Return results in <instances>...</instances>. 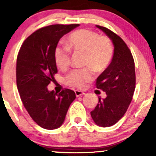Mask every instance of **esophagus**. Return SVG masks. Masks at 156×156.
<instances>
[{"label": "esophagus", "mask_w": 156, "mask_h": 156, "mask_svg": "<svg viewBox=\"0 0 156 156\" xmlns=\"http://www.w3.org/2000/svg\"><path fill=\"white\" fill-rule=\"evenodd\" d=\"M75 95H76V97H80V96H82L84 94V92H82V91H81V90H75Z\"/></svg>", "instance_id": "obj_1"}]
</instances>
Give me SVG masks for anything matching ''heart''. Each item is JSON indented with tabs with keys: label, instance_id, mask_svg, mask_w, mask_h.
<instances>
[{
	"label": "heart",
	"instance_id": "b5f03b06",
	"mask_svg": "<svg viewBox=\"0 0 156 156\" xmlns=\"http://www.w3.org/2000/svg\"><path fill=\"white\" fill-rule=\"evenodd\" d=\"M66 47H56L54 59L56 66L62 70L69 68L71 63L70 50L84 53V65L90 68L74 69L65 78V82L70 87L84 89L94 79V69L102 72L107 69L113 56V48L108 37L100 36L90 29H79L72 32L66 40Z\"/></svg>",
	"mask_w": 156,
	"mask_h": 156
}]
</instances>
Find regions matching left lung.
Masks as SVG:
<instances>
[{"instance_id": "8db88e82", "label": "left lung", "mask_w": 156, "mask_h": 156, "mask_svg": "<svg viewBox=\"0 0 156 156\" xmlns=\"http://www.w3.org/2000/svg\"><path fill=\"white\" fill-rule=\"evenodd\" d=\"M97 27L106 33L114 45L111 63L96 82L98 89L106 92V97H98V103L90 112L96 125L106 127L117 123L127 112L134 93L136 75L134 60L125 42L107 28Z\"/></svg>"}]
</instances>
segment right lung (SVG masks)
<instances>
[{
  "label": "right lung",
  "instance_id": "right-lung-1",
  "mask_svg": "<svg viewBox=\"0 0 156 156\" xmlns=\"http://www.w3.org/2000/svg\"><path fill=\"white\" fill-rule=\"evenodd\" d=\"M78 24L51 25L41 28L22 44L16 59V85L23 106L34 122L48 130L63 123L76 96L70 89L49 91L57 73L54 50L59 39Z\"/></svg>",
  "mask_w": 156,
  "mask_h": 156
}]
</instances>
